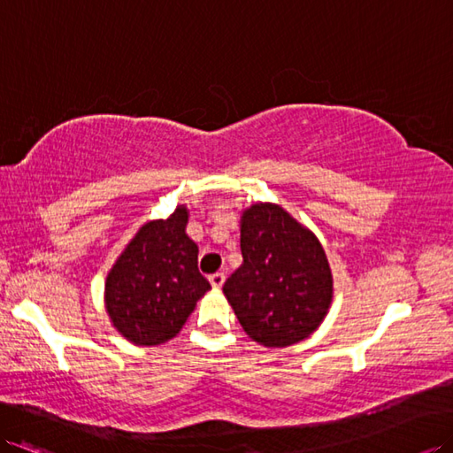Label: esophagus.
Listing matches in <instances>:
<instances>
[{"mask_svg": "<svg viewBox=\"0 0 453 453\" xmlns=\"http://www.w3.org/2000/svg\"><path fill=\"white\" fill-rule=\"evenodd\" d=\"M209 282H211L213 288H220V286L225 284V274L223 273H215L209 277Z\"/></svg>", "mask_w": 453, "mask_h": 453, "instance_id": "34e87169", "label": "esophagus"}]
</instances>
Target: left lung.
<instances>
[{"mask_svg": "<svg viewBox=\"0 0 453 453\" xmlns=\"http://www.w3.org/2000/svg\"><path fill=\"white\" fill-rule=\"evenodd\" d=\"M244 263L223 286L246 334L286 348L313 334L333 303V273L321 242L277 203L242 213Z\"/></svg>", "mask_w": 453, "mask_h": 453, "instance_id": "1", "label": "left lung"}]
</instances>
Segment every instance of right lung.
I'll return each mask as SVG.
<instances>
[{"instance_id":"obj_1","label":"right lung","mask_w":453,"mask_h":453,"mask_svg":"<svg viewBox=\"0 0 453 453\" xmlns=\"http://www.w3.org/2000/svg\"><path fill=\"white\" fill-rule=\"evenodd\" d=\"M188 209L150 220L107 274L105 310L136 346H157L180 333L196 302L211 288L197 271V246L186 234Z\"/></svg>"}]
</instances>
